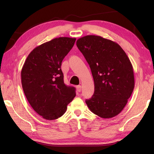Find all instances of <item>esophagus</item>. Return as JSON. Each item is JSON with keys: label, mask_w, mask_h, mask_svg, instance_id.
<instances>
[{"label": "esophagus", "mask_w": 154, "mask_h": 154, "mask_svg": "<svg viewBox=\"0 0 154 154\" xmlns=\"http://www.w3.org/2000/svg\"><path fill=\"white\" fill-rule=\"evenodd\" d=\"M76 89H77V91H78V92H81V85L77 86Z\"/></svg>", "instance_id": "esophagus-1"}]
</instances>
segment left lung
<instances>
[{"instance_id":"left-lung-1","label":"left lung","mask_w":154,"mask_h":154,"mask_svg":"<svg viewBox=\"0 0 154 154\" xmlns=\"http://www.w3.org/2000/svg\"><path fill=\"white\" fill-rule=\"evenodd\" d=\"M78 49L89 63L94 92L86 100L90 110L103 119L118 115L127 104L134 88L132 65L116 42L99 35L78 39Z\"/></svg>"}]
</instances>
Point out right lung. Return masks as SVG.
Here are the masks:
<instances>
[{
    "label": "right lung",
    "instance_id": "add662e5",
    "mask_svg": "<svg viewBox=\"0 0 154 154\" xmlns=\"http://www.w3.org/2000/svg\"><path fill=\"white\" fill-rule=\"evenodd\" d=\"M76 38H54L32 50L21 71L25 96L35 112L44 119H58L76 96L74 87L63 81L61 62L73 48Z\"/></svg>",
    "mask_w": 154,
    "mask_h": 154
}]
</instances>
